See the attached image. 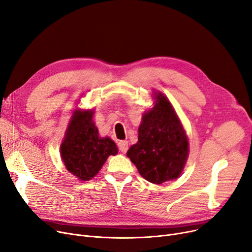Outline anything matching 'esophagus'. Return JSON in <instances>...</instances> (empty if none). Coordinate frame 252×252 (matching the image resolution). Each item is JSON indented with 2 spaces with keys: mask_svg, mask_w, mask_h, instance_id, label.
I'll use <instances>...</instances> for the list:
<instances>
[{
  "mask_svg": "<svg viewBox=\"0 0 252 252\" xmlns=\"http://www.w3.org/2000/svg\"><path fill=\"white\" fill-rule=\"evenodd\" d=\"M118 148L122 153H126L127 151V141H119Z\"/></svg>",
  "mask_w": 252,
  "mask_h": 252,
  "instance_id": "1",
  "label": "esophagus"
}]
</instances>
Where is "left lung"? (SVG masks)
<instances>
[{"label":"left lung","instance_id":"obj_1","mask_svg":"<svg viewBox=\"0 0 252 252\" xmlns=\"http://www.w3.org/2000/svg\"><path fill=\"white\" fill-rule=\"evenodd\" d=\"M155 106L142 116L138 142L127 158L147 181L161 184L180 176L189 157V140L173 106L155 93Z\"/></svg>","mask_w":252,"mask_h":252}]
</instances>
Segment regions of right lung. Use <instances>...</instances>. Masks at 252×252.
Returning a JSON list of instances; mask_svg holds the SVG:
<instances>
[{"mask_svg":"<svg viewBox=\"0 0 252 252\" xmlns=\"http://www.w3.org/2000/svg\"><path fill=\"white\" fill-rule=\"evenodd\" d=\"M93 117L94 110L76 109L61 145V157L65 168L80 181L94 177L108 157L118 152L114 141L99 136Z\"/></svg>","mask_w":252,"mask_h":252,"instance_id":"obj_1","label":"right lung"}]
</instances>
